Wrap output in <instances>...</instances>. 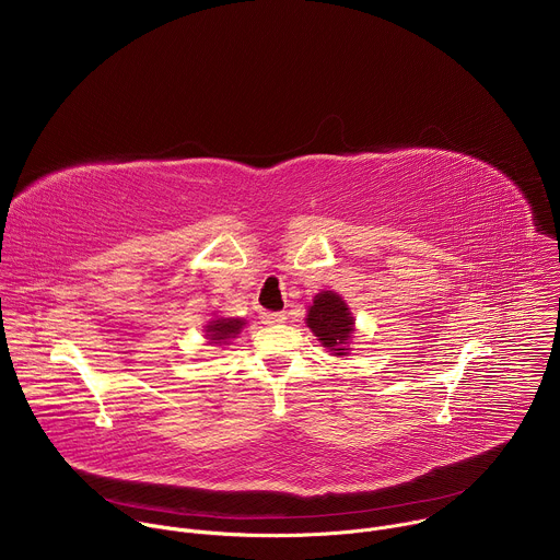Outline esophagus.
<instances>
[{
    "label": "esophagus",
    "instance_id": "esophagus-1",
    "mask_svg": "<svg viewBox=\"0 0 560 560\" xmlns=\"http://www.w3.org/2000/svg\"><path fill=\"white\" fill-rule=\"evenodd\" d=\"M261 322L268 326H277L285 322V314L283 312H261Z\"/></svg>",
    "mask_w": 560,
    "mask_h": 560
}]
</instances>
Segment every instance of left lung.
I'll return each instance as SVG.
<instances>
[{"label":"left lung","mask_w":560,"mask_h":560,"mask_svg":"<svg viewBox=\"0 0 560 560\" xmlns=\"http://www.w3.org/2000/svg\"><path fill=\"white\" fill-rule=\"evenodd\" d=\"M305 324L324 348L335 352V357H346L350 352L348 343L354 335V316L337 292H318L307 310Z\"/></svg>","instance_id":"obj_1"}]
</instances>
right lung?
Listing matches in <instances>:
<instances>
[{
  "label": "right lung",
  "mask_w": 560,
  "mask_h": 560,
  "mask_svg": "<svg viewBox=\"0 0 560 560\" xmlns=\"http://www.w3.org/2000/svg\"><path fill=\"white\" fill-rule=\"evenodd\" d=\"M246 326L244 318H212V322L206 326V339H210V343H228L230 339H234L242 328Z\"/></svg>",
  "instance_id": "obj_1"
}]
</instances>
